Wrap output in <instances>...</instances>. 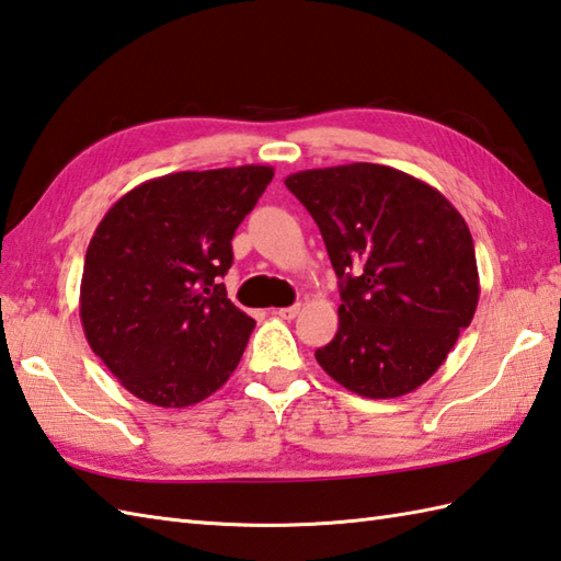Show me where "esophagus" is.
<instances>
[{
	"label": "esophagus",
	"instance_id": "obj_1",
	"mask_svg": "<svg viewBox=\"0 0 561 561\" xmlns=\"http://www.w3.org/2000/svg\"><path fill=\"white\" fill-rule=\"evenodd\" d=\"M276 314L280 317V319H295L297 314H300V305H293V307H280V309H276Z\"/></svg>",
	"mask_w": 561,
	"mask_h": 561
}]
</instances>
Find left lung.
<instances>
[{
    "instance_id": "left-lung-1",
    "label": "left lung",
    "mask_w": 561,
    "mask_h": 561,
    "mask_svg": "<svg viewBox=\"0 0 561 561\" xmlns=\"http://www.w3.org/2000/svg\"><path fill=\"white\" fill-rule=\"evenodd\" d=\"M285 186L314 218L341 278L339 333L317 363L357 396L415 391L478 307L463 216L427 182L377 163L302 170Z\"/></svg>"
}]
</instances>
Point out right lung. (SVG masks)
Instances as JSON below:
<instances>
[{
    "label": "right lung",
    "mask_w": 561,
    "mask_h": 561,
    "mask_svg": "<svg viewBox=\"0 0 561 561\" xmlns=\"http://www.w3.org/2000/svg\"><path fill=\"white\" fill-rule=\"evenodd\" d=\"M271 180L268 165L172 172L134 186L95 228L79 297L83 333L136 398L202 403L240 365L256 321L218 278Z\"/></svg>",
    "instance_id": "add662e5"
}]
</instances>
